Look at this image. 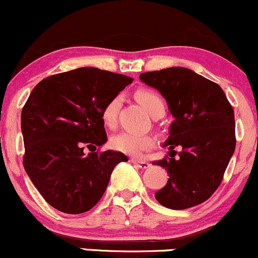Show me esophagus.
I'll list each match as a JSON object with an SVG mask.
<instances>
[{
    "label": "esophagus",
    "mask_w": 258,
    "mask_h": 258,
    "mask_svg": "<svg viewBox=\"0 0 258 258\" xmlns=\"http://www.w3.org/2000/svg\"><path fill=\"white\" fill-rule=\"evenodd\" d=\"M131 162H132V164H135L136 166H138L139 168H142V170H146V168H148V167L150 166L149 162H147V161H138V160H136V159H132Z\"/></svg>",
    "instance_id": "obj_1"
}]
</instances>
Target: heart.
Segmentation results:
<instances>
[{"label":"heart","instance_id":"1","mask_svg":"<svg viewBox=\"0 0 258 258\" xmlns=\"http://www.w3.org/2000/svg\"><path fill=\"white\" fill-rule=\"evenodd\" d=\"M138 102L150 115L155 114L159 109H165V103L156 92L150 90H139L136 93ZM122 104V96L116 94L106 102L102 110V120L108 127H115L117 115ZM111 146L114 149L139 159L146 152H149L155 146V138L150 135H138L132 132H121L111 138Z\"/></svg>","mask_w":258,"mask_h":258}]
</instances>
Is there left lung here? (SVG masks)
<instances>
[{
  "label": "left lung",
  "instance_id": "left-lung-1",
  "mask_svg": "<svg viewBox=\"0 0 258 258\" xmlns=\"http://www.w3.org/2000/svg\"><path fill=\"white\" fill-rule=\"evenodd\" d=\"M139 79L161 93L174 117L164 143L171 158L153 162L170 177L155 199L172 210L199 205L221 184L235 150L232 105L220 86L186 68L143 73ZM176 146L179 158H174Z\"/></svg>",
  "mask_w": 258,
  "mask_h": 258
}]
</instances>
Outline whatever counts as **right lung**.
<instances>
[{"mask_svg": "<svg viewBox=\"0 0 258 258\" xmlns=\"http://www.w3.org/2000/svg\"><path fill=\"white\" fill-rule=\"evenodd\" d=\"M132 79L79 68L38 82L22 110L24 168L49 205L78 215L90 211L104 194L114 167L128 161L106 142L103 106ZM88 147L92 153L84 154Z\"/></svg>", "mask_w": 258, "mask_h": 258, "instance_id": "1", "label": "right lung"}]
</instances>
